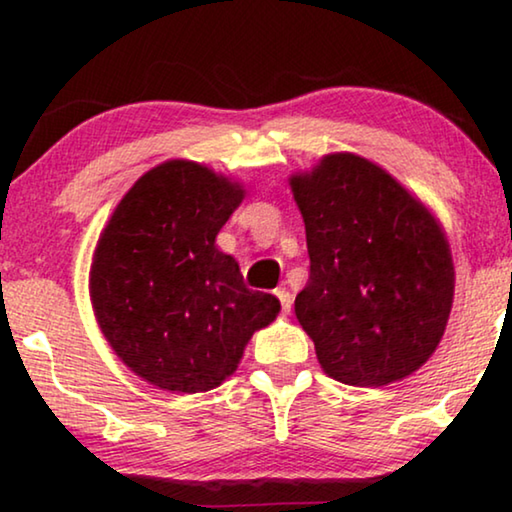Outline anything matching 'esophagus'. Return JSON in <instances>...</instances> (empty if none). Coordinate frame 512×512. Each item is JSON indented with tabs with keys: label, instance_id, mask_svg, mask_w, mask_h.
<instances>
[{
	"label": "esophagus",
	"instance_id": "esophagus-1",
	"mask_svg": "<svg viewBox=\"0 0 512 512\" xmlns=\"http://www.w3.org/2000/svg\"><path fill=\"white\" fill-rule=\"evenodd\" d=\"M275 293H277L279 303H282V312L289 314V312H291V305H293V296H291V293L286 291V289H277Z\"/></svg>",
	"mask_w": 512,
	"mask_h": 512
}]
</instances>
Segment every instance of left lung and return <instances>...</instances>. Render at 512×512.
Returning a JSON list of instances; mask_svg holds the SVG:
<instances>
[{"label": "left lung", "mask_w": 512, "mask_h": 512, "mask_svg": "<svg viewBox=\"0 0 512 512\" xmlns=\"http://www.w3.org/2000/svg\"><path fill=\"white\" fill-rule=\"evenodd\" d=\"M305 221L310 279L296 317L326 375L382 387L436 352L454 296L443 230L370 160L331 153L291 179Z\"/></svg>", "instance_id": "left-lung-1"}]
</instances>
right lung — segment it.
Masks as SVG:
<instances>
[{
	"instance_id": "obj_1",
	"label": "right lung",
	"mask_w": 512,
	"mask_h": 512,
	"mask_svg": "<svg viewBox=\"0 0 512 512\" xmlns=\"http://www.w3.org/2000/svg\"><path fill=\"white\" fill-rule=\"evenodd\" d=\"M244 198L188 160L146 172L97 242L90 298L104 338L153 387L198 394L235 373L244 345L279 312L251 291L216 235Z\"/></svg>"
}]
</instances>
